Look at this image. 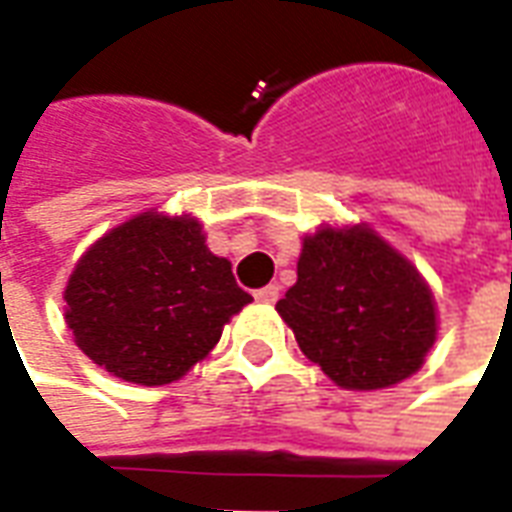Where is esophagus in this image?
I'll use <instances>...</instances> for the list:
<instances>
[{"instance_id":"esophagus-1","label":"esophagus","mask_w":512,"mask_h":512,"mask_svg":"<svg viewBox=\"0 0 512 512\" xmlns=\"http://www.w3.org/2000/svg\"><path fill=\"white\" fill-rule=\"evenodd\" d=\"M257 301H263V304H274L279 299V285H266V288H260L255 293Z\"/></svg>"}]
</instances>
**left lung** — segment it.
<instances>
[{
    "mask_svg": "<svg viewBox=\"0 0 512 512\" xmlns=\"http://www.w3.org/2000/svg\"><path fill=\"white\" fill-rule=\"evenodd\" d=\"M296 285L277 301L301 354L334 384L386 389L425 365L436 301L417 266L367 224L304 235Z\"/></svg>",
    "mask_w": 512,
    "mask_h": 512,
    "instance_id": "obj_1",
    "label": "left lung"
}]
</instances>
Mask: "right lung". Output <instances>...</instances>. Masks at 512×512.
<instances>
[{"mask_svg":"<svg viewBox=\"0 0 512 512\" xmlns=\"http://www.w3.org/2000/svg\"><path fill=\"white\" fill-rule=\"evenodd\" d=\"M73 343L115 378L172 384L211 354L224 323L252 296L230 260L205 244L202 224L156 208L101 235L65 285Z\"/></svg>","mask_w":512,"mask_h":512,"instance_id":"right-lung-1","label":"right lung"}]
</instances>
